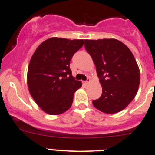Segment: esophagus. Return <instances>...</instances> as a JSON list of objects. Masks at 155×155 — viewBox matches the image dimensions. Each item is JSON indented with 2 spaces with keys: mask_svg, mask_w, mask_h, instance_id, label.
<instances>
[{
  "mask_svg": "<svg viewBox=\"0 0 155 155\" xmlns=\"http://www.w3.org/2000/svg\"><path fill=\"white\" fill-rule=\"evenodd\" d=\"M89 82H90V78L88 77L87 79H86V81H84V83H85V84H88Z\"/></svg>",
  "mask_w": 155,
  "mask_h": 155,
  "instance_id": "esophagus-1",
  "label": "esophagus"
}]
</instances>
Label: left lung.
<instances>
[{
    "instance_id": "8db88e82",
    "label": "left lung",
    "mask_w": 155,
    "mask_h": 155,
    "mask_svg": "<svg viewBox=\"0 0 155 155\" xmlns=\"http://www.w3.org/2000/svg\"><path fill=\"white\" fill-rule=\"evenodd\" d=\"M85 48L92 58L102 87L101 97L92 101L107 114L123 110L133 100L140 83V71L132 53L115 39L86 40Z\"/></svg>"
}]
</instances>
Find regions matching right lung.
I'll return each instance as SVG.
<instances>
[{"label":"right lung","instance_id":"1","mask_svg":"<svg viewBox=\"0 0 155 155\" xmlns=\"http://www.w3.org/2000/svg\"><path fill=\"white\" fill-rule=\"evenodd\" d=\"M84 40L52 37L35 50L27 72L29 91L42 110L60 115L72 105L73 95L82 86L72 76L70 60Z\"/></svg>","mask_w":155,"mask_h":155}]
</instances>
